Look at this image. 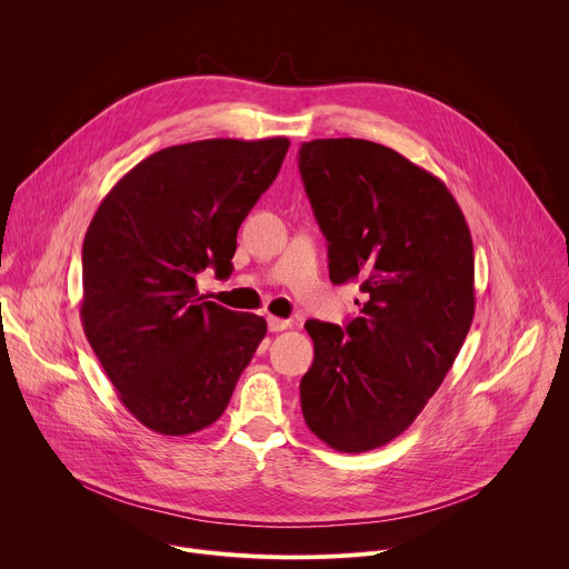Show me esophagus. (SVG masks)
<instances>
[{"instance_id":"esophagus-1","label":"esophagus","mask_w":569,"mask_h":569,"mask_svg":"<svg viewBox=\"0 0 569 569\" xmlns=\"http://www.w3.org/2000/svg\"><path fill=\"white\" fill-rule=\"evenodd\" d=\"M290 327V321L288 319H281V317H268V329L272 331V333H279V331H286Z\"/></svg>"}]
</instances>
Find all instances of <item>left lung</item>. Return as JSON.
<instances>
[{"label":"left lung","mask_w":569,"mask_h":569,"mask_svg":"<svg viewBox=\"0 0 569 569\" xmlns=\"http://www.w3.org/2000/svg\"><path fill=\"white\" fill-rule=\"evenodd\" d=\"M299 173L329 240L331 281H360L367 295L347 329L306 321L315 360L301 412L333 450L367 452L415 423L468 336L472 238L448 187L382 143L306 141Z\"/></svg>","instance_id":"8db88e82"}]
</instances>
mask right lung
<instances>
[{
  "label": "right lung",
  "instance_id": "add662e5",
  "mask_svg": "<svg viewBox=\"0 0 569 569\" xmlns=\"http://www.w3.org/2000/svg\"><path fill=\"white\" fill-rule=\"evenodd\" d=\"M288 146L270 137L157 150L88 227L80 321L119 400L152 432L184 437L218 421L268 333L259 315L202 301L196 277L231 272L238 227Z\"/></svg>",
  "mask_w": 569,
  "mask_h": 569
}]
</instances>
